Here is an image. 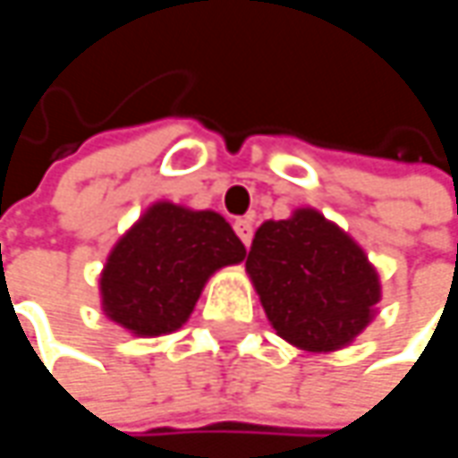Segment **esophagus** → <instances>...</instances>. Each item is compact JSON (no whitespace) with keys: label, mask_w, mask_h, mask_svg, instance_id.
I'll return each mask as SVG.
<instances>
[{"label":"esophagus","mask_w":458,"mask_h":458,"mask_svg":"<svg viewBox=\"0 0 458 458\" xmlns=\"http://www.w3.org/2000/svg\"><path fill=\"white\" fill-rule=\"evenodd\" d=\"M233 230H235V235L243 241V246H249V243H251V235H254L251 220H246V217H238V220L233 223Z\"/></svg>","instance_id":"esophagus-1"}]
</instances>
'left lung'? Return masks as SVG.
<instances>
[{
    "label": "left lung",
    "mask_w": 458,
    "mask_h": 458,
    "mask_svg": "<svg viewBox=\"0 0 458 458\" xmlns=\"http://www.w3.org/2000/svg\"><path fill=\"white\" fill-rule=\"evenodd\" d=\"M246 273L276 334L310 352L350 344L371 323L382 297L363 249L316 209L262 223Z\"/></svg>",
    "instance_id": "obj_1"
}]
</instances>
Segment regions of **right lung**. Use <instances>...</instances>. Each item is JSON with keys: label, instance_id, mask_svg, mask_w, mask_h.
I'll list each match as a JSON object with an SVG mask.
<instances>
[{"label": "right lung", "instance_id": "right-lung-1", "mask_svg": "<svg viewBox=\"0 0 458 458\" xmlns=\"http://www.w3.org/2000/svg\"><path fill=\"white\" fill-rule=\"evenodd\" d=\"M243 257L241 238L217 212L158 201L108 254L100 276L103 310L138 336L177 331L209 276Z\"/></svg>", "mask_w": 458, "mask_h": 458}]
</instances>
